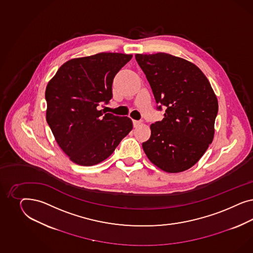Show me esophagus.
I'll use <instances>...</instances> for the list:
<instances>
[{
  "label": "esophagus",
  "mask_w": 253,
  "mask_h": 253,
  "mask_svg": "<svg viewBox=\"0 0 253 253\" xmlns=\"http://www.w3.org/2000/svg\"><path fill=\"white\" fill-rule=\"evenodd\" d=\"M142 121H132V123H133V127L134 128H137L138 126H140L141 124H142Z\"/></svg>",
  "instance_id": "1"
}]
</instances>
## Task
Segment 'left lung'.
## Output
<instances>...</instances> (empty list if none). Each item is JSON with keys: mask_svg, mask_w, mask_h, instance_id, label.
<instances>
[{"mask_svg": "<svg viewBox=\"0 0 253 253\" xmlns=\"http://www.w3.org/2000/svg\"><path fill=\"white\" fill-rule=\"evenodd\" d=\"M151 86L161 122L151 124L143 143L149 161L167 172L194 166L214 136L218 101L210 82L191 62L165 53L135 54Z\"/></svg>", "mask_w": 253, "mask_h": 253, "instance_id": "obj_1", "label": "left lung"}]
</instances>
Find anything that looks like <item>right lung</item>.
Listing matches in <instances>:
<instances>
[{
	"instance_id": "add662e5",
	"label": "right lung",
	"mask_w": 253,
	"mask_h": 253,
	"mask_svg": "<svg viewBox=\"0 0 253 253\" xmlns=\"http://www.w3.org/2000/svg\"><path fill=\"white\" fill-rule=\"evenodd\" d=\"M131 57L99 53L74 58L48 83L46 121L58 146L78 165L105 161L132 129L130 118L105 115L97 108L112 98L116 74Z\"/></svg>"
}]
</instances>
